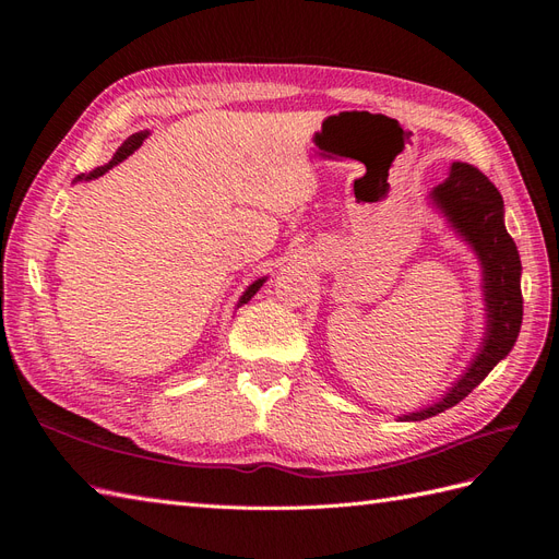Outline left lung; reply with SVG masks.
Listing matches in <instances>:
<instances>
[{
  "instance_id": "obj_1",
  "label": "left lung",
  "mask_w": 559,
  "mask_h": 559,
  "mask_svg": "<svg viewBox=\"0 0 559 559\" xmlns=\"http://www.w3.org/2000/svg\"><path fill=\"white\" fill-rule=\"evenodd\" d=\"M429 205L471 247L483 270L485 333L483 343L464 373L448 392L425 408L401 415V421H419L443 413L476 389L489 370L513 349L522 324L520 253L503 226V198L478 167L452 163L450 175L431 189Z\"/></svg>"
}]
</instances>
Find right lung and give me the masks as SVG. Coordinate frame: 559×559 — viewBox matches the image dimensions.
Segmentation results:
<instances>
[{"instance_id": "right-lung-1", "label": "right lung", "mask_w": 559, "mask_h": 559, "mask_svg": "<svg viewBox=\"0 0 559 559\" xmlns=\"http://www.w3.org/2000/svg\"><path fill=\"white\" fill-rule=\"evenodd\" d=\"M146 138H148V130H142V132H134V134H130V138H128L121 146H118V151L114 154V158H111L107 165H103V167H95V170H93V173H88V175H79L74 181H93V179H97V177H103L105 173H109V170H111L114 165L123 163L128 156H132L134 151H138V148L142 146V142H144ZM265 280H267V277H259V280H253V282L247 286L245 294H242V296H240V300H238V308H242L245 302H249V300H251V296L261 289V286L265 284Z\"/></svg>"}]
</instances>
